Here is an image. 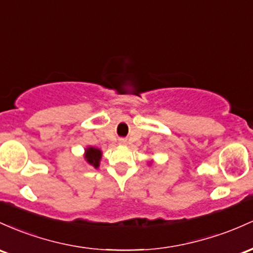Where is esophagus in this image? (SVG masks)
Returning <instances> with one entry per match:
<instances>
[{
    "instance_id": "1",
    "label": "esophagus",
    "mask_w": 253,
    "mask_h": 253,
    "mask_svg": "<svg viewBox=\"0 0 253 253\" xmlns=\"http://www.w3.org/2000/svg\"><path fill=\"white\" fill-rule=\"evenodd\" d=\"M121 143H126V141H124V140H121Z\"/></svg>"
}]
</instances>
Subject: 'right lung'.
<instances>
[{"instance_id": "right-lung-1", "label": "right lung", "mask_w": 253, "mask_h": 253, "mask_svg": "<svg viewBox=\"0 0 253 253\" xmlns=\"http://www.w3.org/2000/svg\"><path fill=\"white\" fill-rule=\"evenodd\" d=\"M84 158H86V160L88 161V164L93 165V166L96 169V167L99 166V161H100L101 159V152L99 149L90 147V148L87 149L86 157Z\"/></svg>"}]
</instances>
